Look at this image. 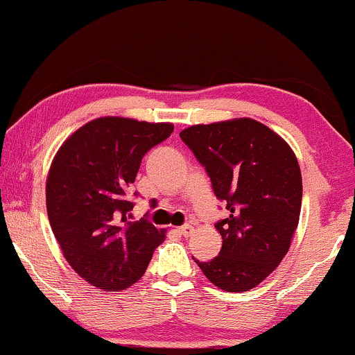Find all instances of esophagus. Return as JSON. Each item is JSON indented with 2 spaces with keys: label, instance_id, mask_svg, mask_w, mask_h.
Segmentation results:
<instances>
[{
  "label": "esophagus",
  "instance_id": "obj_1",
  "mask_svg": "<svg viewBox=\"0 0 355 355\" xmlns=\"http://www.w3.org/2000/svg\"><path fill=\"white\" fill-rule=\"evenodd\" d=\"M178 231L181 232V234H182L184 237H189V236H191L192 232H193V227H192V226H189V225H184V226L179 227Z\"/></svg>",
  "mask_w": 355,
  "mask_h": 355
}]
</instances>
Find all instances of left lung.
<instances>
[{
  "mask_svg": "<svg viewBox=\"0 0 355 355\" xmlns=\"http://www.w3.org/2000/svg\"><path fill=\"white\" fill-rule=\"evenodd\" d=\"M182 142L205 166L230 216L215 227L220 255L197 261L208 281L227 293H245L273 273L299 225L302 176L283 137L250 118L196 124Z\"/></svg>",
  "mask_w": 355,
  "mask_h": 355,
  "instance_id": "left-lung-1",
  "label": "left lung"
}]
</instances>
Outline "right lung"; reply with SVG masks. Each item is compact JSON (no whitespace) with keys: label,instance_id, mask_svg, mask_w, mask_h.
<instances>
[{"label":"right lung","instance_id":"obj_1","mask_svg":"<svg viewBox=\"0 0 355 355\" xmlns=\"http://www.w3.org/2000/svg\"><path fill=\"white\" fill-rule=\"evenodd\" d=\"M171 123L105 116L64 140L46 178V211L62 255L80 278L118 293L142 278L166 230L129 221L144 155L171 135Z\"/></svg>","mask_w":355,"mask_h":355}]
</instances>
